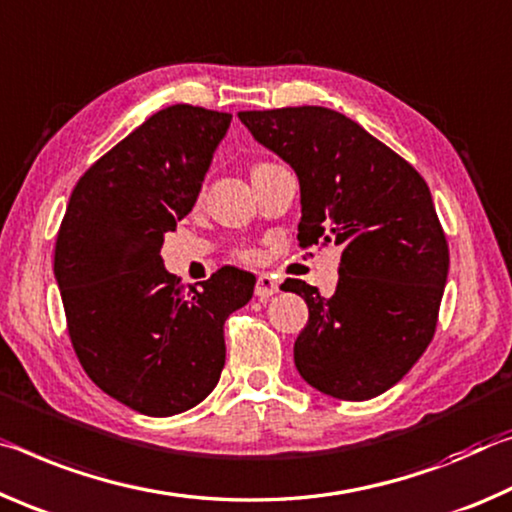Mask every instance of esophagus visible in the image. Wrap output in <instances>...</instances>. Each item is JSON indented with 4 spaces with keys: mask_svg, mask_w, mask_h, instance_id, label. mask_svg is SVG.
<instances>
[{
    "mask_svg": "<svg viewBox=\"0 0 512 512\" xmlns=\"http://www.w3.org/2000/svg\"><path fill=\"white\" fill-rule=\"evenodd\" d=\"M254 292H256V297L267 299V297H272V295H276V292H279V283H276V281L272 279V276H267V274H258Z\"/></svg>",
    "mask_w": 512,
    "mask_h": 512,
    "instance_id": "esophagus-1",
    "label": "esophagus"
}]
</instances>
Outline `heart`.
I'll return each mask as SVG.
<instances>
[{
    "label": "heart",
    "mask_w": 512,
    "mask_h": 512,
    "mask_svg": "<svg viewBox=\"0 0 512 512\" xmlns=\"http://www.w3.org/2000/svg\"><path fill=\"white\" fill-rule=\"evenodd\" d=\"M263 165H272V163H258L256 167H263ZM254 167V170H256ZM251 170V172H254ZM236 258L240 263H258L261 261V254H258L256 249H240V251H236Z\"/></svg>",
    "instance_id": "obj_1"
}]
</instances>
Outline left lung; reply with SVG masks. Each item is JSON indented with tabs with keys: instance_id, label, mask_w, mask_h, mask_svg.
Segmentation results:
<instances>
[{
	"instance_id": "1",
	"label": "left lung",
	"mask_w": 512,
	"mask_h": 512,
	"mask_svg": "<svg viewBox=\"0 0 512 512\" xmlns=\"http://www.w3.org/2000/svg\"><path fill=\"white\" fill-rule=\"evenodd\" d=\"M258 142L292 165L301 188L299 247H342L331 297L299 279L308 304L295 365L324 395L365 401L404 379L431 345L449 245L413 165L347 115L324 106L242 111Z\"/></svg>"
}]
</instances>
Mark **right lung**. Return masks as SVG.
Segmentation results:
<instances>
[{
	"mask_svg": "<svg viewBox=\"0 0 512 512\" xmlns=\"http://www.w3.org/2000/svg\"><path fill=\"white\" fill-rule=\"evenodd\" d=\"M231 117L190 104L154 113L83 172L58 229L54 274L74 354L142 415H177L211 395L226 317L254 292V276L236 267L186 290L161 258Z\"/></svg>",
	"mask_w": 512,
	"mask_h": 512,
	"instance_id": "add662e5",
	"label": "right lung"
}]
</instances>
